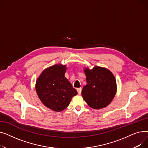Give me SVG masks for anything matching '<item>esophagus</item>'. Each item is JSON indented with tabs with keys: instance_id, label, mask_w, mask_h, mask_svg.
Wrapping results in <instances>:
<instances>
[{
	"instance_id": "obj_1",
	"label": "esophagus",
	"mask_w": 148,
	"mask_h": 148,
	"mask_svg": "<svg viewBox=\"0 0 148 148\" xmlns=\"http://www.w3.org/2000/svg\"><path fill=\"white\" fill-rule=\"evenodd\" d=\"M82 88H78V89H77V92H78V94H79V95H80V94H81V93H82Z\"/></svg>"
}]
</instances>
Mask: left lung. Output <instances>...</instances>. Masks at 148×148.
I'll use <instances>...</instances> for the list:
<instances>
[{
  "instance_id": "1",
  "label": "left lung",
  "mask_w": 148,
  "mask_h": 148,
  "mask_svg": "<svg viewBox=\"0 0 148 148\" xmlns=\"http://www.w3.org/2000/svg\"><path fill=\"white\" fill-rule=\"evenodd\" d=\"M87 84L82 91L85 101L91 108L101 109L109 104L114 98L117 86L113 73L107 68L95 66L85 68Z\"/></svg>"
}]
</instances>
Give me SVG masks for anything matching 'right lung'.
Listing matches in <instances>:
<instances>
[{
    "mask_svg": "<svg viewBox=\"0 0 148 148\" xmlns=\"http://www.w3.org/2000/svg\"><path fill=\"white\" fill-rule=\"evenodd\" d=\"M65 65L56 64L44 69L35 85L37 95L50 109L61 112L68 106L77 90L65 77Z\"/></svg>",
    "mask_w": 148,
    "mask_h": 148,
    "instance_id": "add662e5",
    "label": "right lung"
}]
</instances>
